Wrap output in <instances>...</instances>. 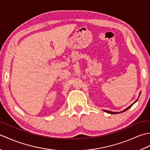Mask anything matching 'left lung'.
Wrapping results in <instances>:
<instances>
[{"label":"left lung","mask_w":150,"mask_h":150,"mask_svg":"<svg viewBox=\"0 0 150 150\" xmlns=\"http://www.w3.org/2000/svg\"><path fill=\"white\" fill-rule=\"evenodd\" d=\"M140 95H141V92H140V93H139V96H140ZM138 99H139V98H138L137 99V100H136L134 102V103H133L132 104L130 105L129 106H128V108H126V109H125V110H124L123 111H120V112H113V111H108V110H104V111H105V112H106V113H110V114H117V113H120L124 112V111H126V110H128V109H129V108H131V107L133 106V105L134 104L136 103V102L138 100Z\"/></svg>","instance_id":"left-lung-1"}]
</instances>
